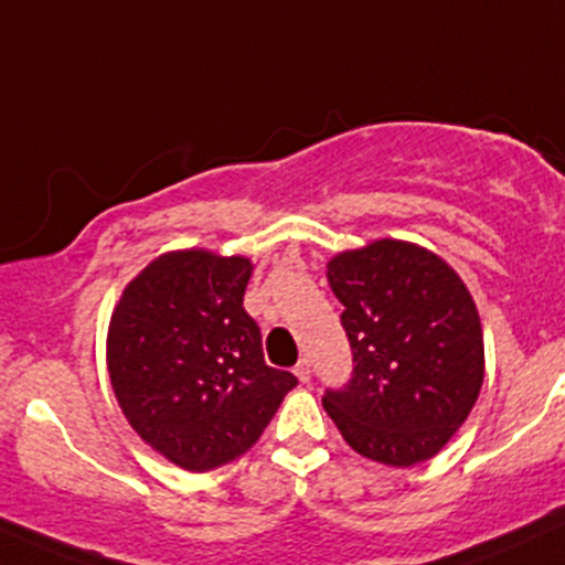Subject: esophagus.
<instances>
[{
	"label": "esophagus",
	"mask_w": 565,
	"mask_h": 565,
	"mask_svg": "<svg viewBox=\"0 0 565 565\" xmlns=\"http://www.w3.org/2000/svg\"><path fill=\"white\" fill-rule=\"evenodd\" d=\"M295 375L300 377L302 383L311 381V362H308V359H300V362L295 364Z\"/></svg>",
	"instance_id": "esophagus-1"
}]
</instances>
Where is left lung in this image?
<instances>
[{
    "label": "left lung",
    "instance_id": "8db88e82",
    "mask_svg": "<svg viewBox=\"0 0 565 565\" xmlns=\"http://www.w3.org/2000/svg\"><path fill=\"white\" fill-rule=\"evenodd\" d=\"M327 281L351 343L345 386L321 402L345 443L388 467L443 450L482 386V327L472 295L437 254L383 238L338 254Z\"/></svg>",
    "mask_w": 565,
    "mask_h": 565
}]
</instances>
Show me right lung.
<instances>
[{"mask_svg": "<svg viewBox=\"0 0 565 565\" xmlns=\"http://www.w3.org/2000/svg\"><path fill=\"white\" fill-rule=\"evenodd\" d=\"M252 263L171 252L147 265L109 321L111 388L136 434L177 467L209 472L244 456L297 386L265 364L246 313Z\"/></svg>", "mask_w": 565, "mask_h": 565, "instance_id": "add662e5", "label": "right lung"}]
</instances>
